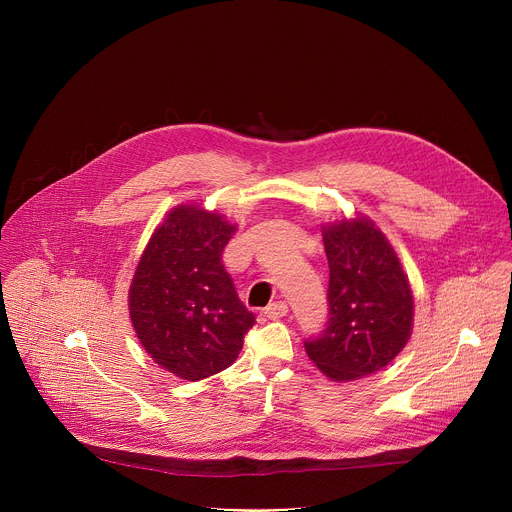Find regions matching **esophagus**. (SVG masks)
<instances>
[{
  "instance_id": "esophagus-1",
  "label": "esophagus",
  "mask_w": 512,
  "mask_h": 512,
  "mask_svg": "<svg viewBox=\"0 0 512 512\" xmlns=\"http://www.w3.org/2000/svg\"><path fill=\"white\" fill-rule=\"evenodd\" d=\"M265 316H267L269 320H279V318L287 316V304H285V302H275V304H271L269 308H265Z\"/></svg>"
}]
</instances>
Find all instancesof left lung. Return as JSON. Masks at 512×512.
I'll return each mask as SVG.
<instances>
[{"label":"left lung","instance_id":"obj_1","mask_svg":"<svg viewBox=\"0 0 512 512\" xmlns=\"http://www.w3.org/2000/svg\"><path fill=\"white\" fill-rule=\"evenodd\" d=\"M322 235L330 267L328 322L304 346L332 381L362 379L387 367L411 336L409 279L369 218L330 223Z\"/></svg>","mask_w":512,"mask_h":512}]
</instances>
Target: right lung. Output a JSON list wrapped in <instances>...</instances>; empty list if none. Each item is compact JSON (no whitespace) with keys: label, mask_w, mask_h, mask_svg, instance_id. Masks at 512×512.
<instances>
[{"label":"right lung","mask_w":512,"mask_h":512,"mask_svg":"<svg viewBox=\"0 0 512 512\" xmlns=\"http://www.w3.org/2000/svg\"><path fill=\"white\" fill-rule=\"evenodd\" d=\"M235 231L218 212L180 204L137 263L129 287L131 324L145 352L184 381L229 369L255 324L223 265Z\"/></svg>","instance_id":"obj_1"}]
</instances>
